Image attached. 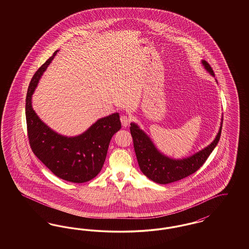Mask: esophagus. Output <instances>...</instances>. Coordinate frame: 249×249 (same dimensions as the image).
Here are the masks:
<instances>
[{
    "instance_id": "esophagus-1",
    "label": "esophagus",
    "mask_w": 249,
    "mask_h": 249,
    "mask_svg": "<svg viewBox=\"0 0 249 249\" xmlns=\"http://www.w3.org/2000/svg\"><path fill=\"white\" fill-rule=\"evenodd\" d=\"M120 121H121L123 127H128V126L130 125V118L127 117V116H125V115H123V116L120 117Z\"/></svg>"
}]
</instances>
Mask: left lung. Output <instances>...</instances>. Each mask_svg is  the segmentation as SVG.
I'll return each mask as SVG.
<instances>
[{"mask_svg": "<svg viewBox=\"0 0 249 249\" xmlns=\"http://www.w3.org/2000/svg\"><path fill=\"white\" fill-rule=\"evenodd\" d=\"M205 69L213 75L212 67L208 62L202 60ZM222 122L219 131L213 142L207 147L190 158L173 160L160 153L148 136L134 123L130 124V134L133 140L138 164L143 175L159 184H169L187 178L198 171L219 141Z\"/></svg>", "mask_w": 249, "mask_h": 249, "instance_id": "obj_1", "label": "left lung"}]
</instances>
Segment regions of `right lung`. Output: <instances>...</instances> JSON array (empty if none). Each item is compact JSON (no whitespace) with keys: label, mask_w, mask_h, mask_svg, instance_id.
<instances>
[{"label":"right lung","mask_w":249,"mask_h":249,"mask_svg":"<svg viewBox=\"0 0 249 249\" xmlns=\"http://www.w3.org/2000/svg\"><path fill=\"white\" fill-rule=\"evenodd\" d=\"M56 50L34 74L26 96V122L31 148L36 157L58 178L84 183L102 170L112 136L120 130L119 113L99 119L89 130L75 137L58 134L38 118L32 107V95L38 81L54 59Z\"/></svg>","instance_id":"1"}]
</instances>
